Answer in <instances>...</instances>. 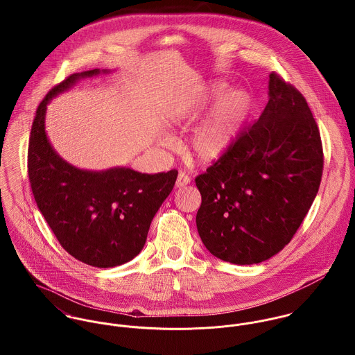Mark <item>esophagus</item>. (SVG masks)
I'll return each instance as SVG.
<instances>
[{
    "mask_svg": "<svg viewBox=\"0 0 355 355\" xmlns=\"http://www.w3.org/2000/svg\"><path fill=\"white\" fill-rule=\"evenodd\" d=\"M190 176L189 175H186L184 172H179V175H178V179H176V187L178 189H182V187H184V186H187L189 183H190Z\"/></svg>",
    "mask_w": 355,
    "mask_h": 355,
    "instance_id": "obj_1",
    "label": "esophagus"
}]
</instances>
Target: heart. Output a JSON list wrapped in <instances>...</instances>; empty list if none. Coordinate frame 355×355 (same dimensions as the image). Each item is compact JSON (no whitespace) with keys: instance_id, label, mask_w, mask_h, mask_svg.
<instances>
[{"instance_id":"1","label":"heart","mask_w":355,"mask_h":355,"mask_svg":"<svg viewBox=\"0 0 355 355\" xmlns=\"http://www.w3.org/2000/svg\"><path fill=\"white\" fill-rule=\"evenodd\" d=\"M189 139L190 155L201 164H213L232 148L252 110L250 96L239 89L228 90L223 80L202 83L172 102L164 112L168 127H184L197 120Z\"/></svg>"}]
</instances>
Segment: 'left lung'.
Returning <instances> with one entry per match:
<instances>
[{
	"mask_svg": "<svg viewBox=\"0 0 355 355\" xmlns=\"http://www.w3.org/2000/svg\"><path fill=\"white\" fill-rule=\"evenodd\" d=\"M268 90L259 119L196 178L202 243L236 265L269 259L290 243L322 176L320 131L304 96L275 72Z\"/></svg>",
	"mask_w": 355,
	"mask_h": 355,
	"instance_id": "1",
	"label": "left lung"
}]
</instances>
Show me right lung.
I'll return each instance as SVG.
<instances>
[{
    "label": "right lung",
    "mask_w": 355,
    "mask_h": 355,
    "mask_svg": "<svg viewBox=\"0 0 355 355\" xmlns=\"http://www.w3.org/2000/svg\"><path fill=\"white\" fill-rule=\"evenodd\" d=\"M101 72L109 71L97 68L68 76L40 103L28 144V178L37 206L62 249L87 265L113 268L144 249L153 217L171 194L178 171H87L53 149L45 131L48 103L78 80Z\"/></svg>",
    "instance_id": "1"
}]
</instances>
